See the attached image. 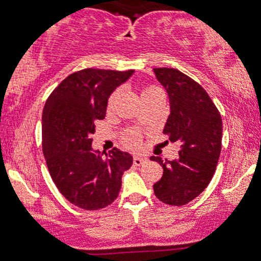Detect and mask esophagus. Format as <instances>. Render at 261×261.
<instances>
[{
    "instance_id": "1",
    "label": "esophagus",
    "mask_w": 261,
    "mask_h": 261,
    "mask_svg": "<svg viewBox=\"0 0 261 261\" xmlns=\"http://www.w3.org/2000/svg\"><path fill=\"white\" fill-rule=\"evenodd\" d=\"M133 162L135 166H142L143 164H145V162H147V158L142 157V155H135L133 160Z\"/></svg>"
}]
</instances>
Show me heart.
<instances>
[{
	"label": "heart",
	"instance_id": "b5f03b06",
	"mask_svg": "<svg viewBox=\"0 0 261 261\" xmlns=\"http://www.w3.org/2000/svg\"><path fill=\"white\" fill-rule=\"evenodd\" d=\"M155 90H158V87L152 86V85L143 87L142 97L145 96V95L150 94V92L155 91ZM118 94H119V90H116V91H113L111 95H109L108 101H107V108L111 109L112 107H113V104H114V101H116ZM140 138H142V135H140V131H138L136 128H127V130H125L122 133V143L126 145V147H130V148L136 147V145L139 144V142H140Z\"/></svg>",
	"mask_w": 261,
	"mask_h": 261
}]
</instances>
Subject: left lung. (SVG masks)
<instances>
[{"label": "left lung", "mask_w": 261, "mask_h": 261, "mask_svg": "<svg viewBox=\"0 0 261 261\" xmlns=\"http://www.w3.org/2000/svg\"><path fill=\"white\" fill-rule=\"evenodd\" d=\"M153 70L170 97L171 113L164 134L170 142L180 143L176 160L150 157L164 169L153 191L161 202L182 206L199 196L215 174L223 122L220 112L198 82L174 68Z\"/></svg>", "instance_id": "left-lung-1"}]
</instances>
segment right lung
I'll use <instances>...</instances> for the list:
<instances>
[{"label":"right lung","instance_id":"add662e5","mask_svg":"<svg viewBox=\"0 0 261 261\" xmlns=\"http://www.w3.org/2000/svg\"><path fill=\"white\" fill-rule=\"evenodd\" d=\"M134 70H77L63 80L42 112V150L60 193L84 210H100L118 197L123 171L133 157L113 148L106 154L91 148L95 122L104 119L109 95Z\"/></svg>","mask_w":261,"mask_h":261}]
</instances>
